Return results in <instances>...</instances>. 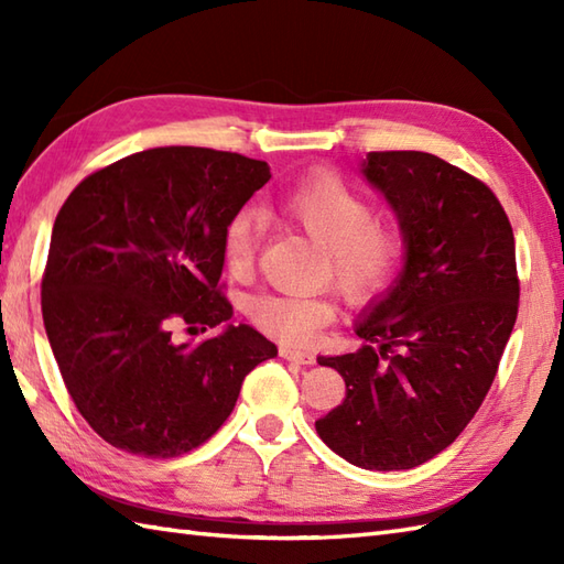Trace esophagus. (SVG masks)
Here are the masks:
<instances>
[{"instance_id": "obj_1", "label": "esophagus", "mask_w": 564, "mask_h": 564, "mask_svg": "<svg viewBox=\"0 0 564 564\" xmlns=\"http://www.w3.org/2000/svg\"><path fill=\"white\" fill-rule=\"evenodd\" d=\"M281 358H285V361L291 364H297V366H313L315 364V356L310 351H301V349H291V346H281Z\"/></svg>"}]
</instances>
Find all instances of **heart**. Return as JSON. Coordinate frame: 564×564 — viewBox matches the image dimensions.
<instances>
[{"label": "heart", "instance_id": "obj_1", "mask_svg": "<svg viewBox=\"0 0 564 564\" xmlns=\"http://www.w3.org/2000/svg\"><path fill=\"white\" fill-rule=\"evenodd\" d=\"M283 218L325 247V279H332L349 305H370L386 295L404 263L402 227L376 218L373 203L332 170H315L273 196ZM261 242V220L242 208L223 230V259L232 275L251 271ZM247 317L271 337L307 344L332 322L329 293H257L245 303Z\"/></svg>", "mask_w": 564, "mask_h": 564}]
</instances>
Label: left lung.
Segmentation results:
<instances>
[{
  "label": "left lung",
  "instance_id": "8db88e82",
  "mask_svg": "<svg viewBox=\"0 0 564 564\" xmlns=\"http://www.w3.org/2000/svg\"><path fill=\"white\" fill-rule=\"evenodd\" d=\"M364 174L400 218L406 263L354 354L319 356L346 398L319 438L366 470H410L460 436L492 388L519 315L513 230L495 191L429 152H368Z\"/></svg>",
  "mask_w": 564,
  "mask_h": 564
}]
</instances>
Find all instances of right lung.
Segmentation results:
<instances>
[{
	"label": "right lung",
	"mask_w": 564,
	"mask_h": 564,
	"mask_svg": "<svg viewBox=\"0 0 564 564\" xmlns=\"http://www.w3.org/2000/svg\"><path fill=\"white\" fill-rule=\"evenodd\" d=\"M271 178L267 162L210 148H154L101 166L59 208L41 310L59 376L97 434L142 458L203 446L249 370L279 354L227 325L223 230Z\"/></svg>",
	"instance_id": "1"
}]
</instances>
